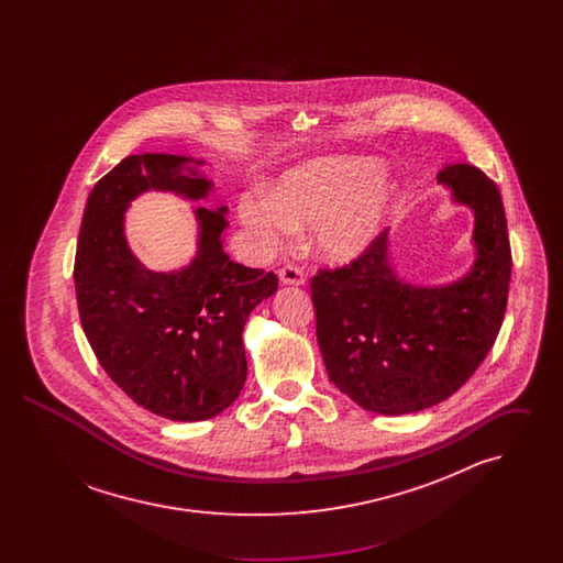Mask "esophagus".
<instances>
[{
    "mask_svg": "<svg viewBox=\"0 0 563 563\" xmlns=\"http://www.w3.org/2000/svg\"><path fill=\"white\" fill-rule=\"evenodd\" d=\"M278 278H280L283 285H295V287L306 283L303 269H299L297 266H283V268L278 269Z\"/></svg>",
    "mask_w": 563,
    "mask_h": 563,
    "instance_id": "obj_1",
    "label": "esophagus"
}]
</instances>
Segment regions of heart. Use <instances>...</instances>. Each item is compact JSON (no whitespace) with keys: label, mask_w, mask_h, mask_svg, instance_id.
I'll use <instances>...</instances> for the list:
<instances>
[{"label":"heart","mask_w":563,"mask_h":563,"mask_svg":"<svg viewBox=\"0 0 563 563\" xmlns=\"http://www.w3.org/2000/svg\"><path fill=\"white\" fill-rule=\"evenodd\" d=\"M395 186L363 156H324L285 170L266 191L241 196L239 214L260 251L274 249L310 223L312 251L344 264L358 257L382 232Z\"/></svg>","instance_id":"heart-1"}]
</instances>
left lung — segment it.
Masks as SVG:
<instances>
[{
	"label": "left lung",
	"mask_w": 563,
	"mask_h": 563,
	"mask_svg": "<svg viewBox=\"0 0 563 563\" xmlns=\"http://www.w3.org/2000/svg\"><path fill=\"white\" fill-rule=\"evenodd\" d=\"M437 181L475 213V262L460 280L405 283L388 260V230L350 266L310 280L329 379L382 416L452 397L494 346L507 310L512 260L500 191L462 162L443 166Z\"/></svg>",
	"instance_id": "8db88e82"
}]
</instances>
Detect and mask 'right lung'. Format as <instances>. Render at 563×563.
Segmentation results:
<instances>
[{"instance_id": "1", "label": "right lung", "mask_w": 563, "mask_h": 563, "mask_svg": "<svg viewBox=\"0 0 563 563\" xmlns=\"http://www.w3.org/2000/svg\"><path fill=\"white\" fill-rule=\"evenodd\" d=\"M202 164L141 154L113 166L86 200L74 268L81 329L101 367L136 405L175 422L209 420L236 401L244 322L278 287L274 272L223 251L228 207L194 211L198 251L186 268L152 272L134 257L124 236L131 202L150 189L207 198L213 181Z\"/></svg>"}]
</instances>
